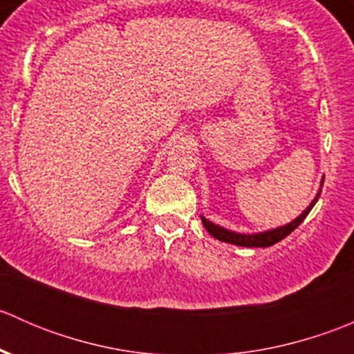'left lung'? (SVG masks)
<instances>
[{"label":"left lung","instance_id":"8db88e82","mask_svg":"<svg viewBox=\"0 0 354 354\" xmlns=\"http://www.w3.org/2000/svg\"><path fill=\"white\" fill-rule=\"evenodd\" d=\"M322 183H324V181H322ZM320 192H322V190H320ZM319 197H320V194H317V197L312 200V203H310L308 207H306L305 212H303L299 217H296L292 223H289L283 227H277V230L266 231V233H259V234L233 233V231H227V230H224V227L216 226V224H212L210 221H207L205 217H202V223H203V226H205V230L209 231V233L212 234L214 238H217L219 241H224V243H233V245H238V246H250V248H253V246H270V245L277 243V241L284 240L288 234H291L292 231H295L296 227H298L299 224L305 221V217L308 216V212L312 210V207L315 205Z\"/></svg>","mask_w":354,"mask_h":354}]
</instances>
